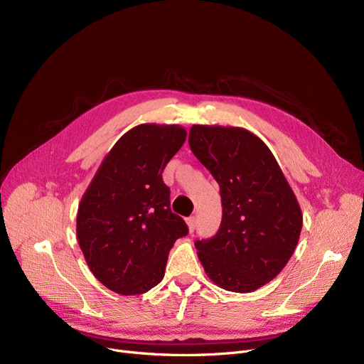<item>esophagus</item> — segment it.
I'll use <instances>...</instances> for the list:
<instances>
[{
  "label": "esophagus",
  "instance_id": "34e87169",
  "mask_svg": "<svg viewBox=\"0 0 364 364\" xmlns=\"http://www.w3.org/2000/svg\"><path fill=\"white\" fill-rule=\"evenodd\" d=\"M186 223H187V225H188V232L193 233L195 228H196V218H195V217H188V218L186 220Z\"/></svg>",
  "mask_w": 364,
  "mask_h": 364
}]
</instances>
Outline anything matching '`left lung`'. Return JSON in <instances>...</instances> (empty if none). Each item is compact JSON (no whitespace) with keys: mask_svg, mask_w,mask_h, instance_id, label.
<instances>
[{"mask_svg":"<svg viewBox=\"0 0 364 364\" xmlns=\"http://www.w3.org/2000/svg\"><path fill=\"white\" fill-rule=\"evenodd\" d=\"M193 155L220 186L223 218L215 236L196 240L203 269L220 288L254 292L289 261L302 214L270 149L237 127L193 125Z\"/></svg>","mask_w":364,"mask_h":364,"instance_id":"obj_1","label":"left lung"}]
</instances>
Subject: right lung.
Here are the masks:
<instances>
[{
  "instance_id": "obj_1",
  "label": "right lung",
  "mask_w": 364,
  "mask_h": 364,
  "mask_svg": "<svg viewBox=\"0 0 364 364\" xmlns=\"http://www.w3.org/2000/svg\"><path fill=\"white\" fill-rule=\"evenodd\" d=\"M186 136L178 125L134 127L110 149L81 199V251L95 279L113 292L140 295L156 286L171 247L188 233L171 211L162 180Z\"/></svg>"
}]
</instances>
